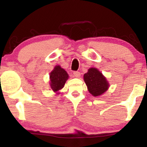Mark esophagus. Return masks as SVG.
I'll list each match as a JSON object with an SVG mask.
<instances>
[{
    "mask_svg": "<svg viewBox=\"0 0 147 147\" xmlns=\"http://www.w3.org/2000/svg\"><path fill=\"white\" fill-rule=\"evenodd\" d=\"M73 75L75 76V77H77V78H79V77H80V76H81V74H80V72H77V71H75V72H73Z\"/></svg>",
    "mask_w": 147,
    "mask_h": 147,
    "instance_id": "1",
    "label": "esophagus"
}]
</instances>
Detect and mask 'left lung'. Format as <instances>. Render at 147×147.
<instances>
[{
  "instance_id": "8db88e82",
  "label": "left lung",
  "mask_w": 147,
  "mask_h": 147,
  "mask_svg": "<svg viewBox=\"0 0 147 147\" xmlns=\"http://www.w3.org/2000/svg\"><path fill=\"white\" fill-rule=\"evenodd\" d=\"M83 79L89 92L94 97L102 95L110 87L107 78L96 68H89L84 74Z\"/></svg>"
}]
</instances>
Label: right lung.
Listing matches in <instances>:
<instances>
[{
    "mask_svg": "<svg viewBox=\"0 0 147 147\" xmlns=\"http://www.w3.org/2000/svg\"><path fill=\"white\" fill-rule=\"evenodd\" d=\"M69 78L67 72L60 65H56L49 75L50 87L57 94H60L59 91L64 87L66 81Z\"/></svg>",
    "mask_w": 147,
    "mask_h": 147,
    "instance_id": "1",
    "label": "right lung"
}]
</instances>
